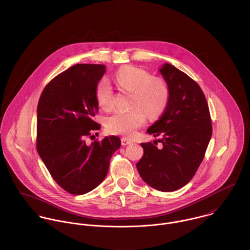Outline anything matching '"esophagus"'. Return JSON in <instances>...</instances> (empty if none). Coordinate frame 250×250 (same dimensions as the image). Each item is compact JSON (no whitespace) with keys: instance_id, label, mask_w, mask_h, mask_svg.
<instances>
[{"instance_id":"1","label":"esophagus","mask_w":250,"mask_h":250,"mask_svg":"<svg viewBox=\"0 0 250 250\" xmlns=\"http://www.w3.org/2000/svg\"><path fill=\"white\" fill-rule=\"evenodd\" d=\"M130 143H132V142L129 141L128 139H126V138H122V139H121V144H122L123 146H126V145H128V144H130Z\"/></svg>"}]
</instances>
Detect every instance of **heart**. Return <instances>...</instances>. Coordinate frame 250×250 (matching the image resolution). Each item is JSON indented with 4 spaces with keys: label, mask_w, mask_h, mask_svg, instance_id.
Segmentation results:
<instances>
[{
    "label": "heart",
    "mask_w": 250,
    "mask_h": 250,
    "mask_svg": "<svg viewBox=\"0 0 250 250\" xmlns=\"http://www.w3.org/2000/svg\"><path fill=\"white\" fill-rule=\"evenodd\" d=\"M114 81L121 89L133 92V108L113 112L106 119V128L110 134L132 138L145 123L146 112L154 118L165 110L169 101V86L164 79L132 65L119 68L114 74ZM95 96L103 109L109 110L113 107V89L107 79L97 83Z\"/></svg>",
    "instance_id": "heart-1"
}]
</instances>
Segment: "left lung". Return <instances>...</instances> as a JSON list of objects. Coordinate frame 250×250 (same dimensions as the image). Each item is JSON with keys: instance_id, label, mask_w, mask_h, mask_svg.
I'll list each match as a JSON object with an SVG mask.
<instances>
[{"instance_id": "obj_1", "label": "left lung", "mask_w": 250, "mask_h": 250, "mask_svg": "<svg viewBox=\"0 0 250 250\" xmlns=\"http://www.w3.org/2000/svg\"><path fill=\"white\" fill-rule=\"evenodd\" d=\"M170 90L163 115L147 129L160 140L142 143L143 158L137 164L143 181L161 191H174L187 185L199 167L212 137L209 107L200 86L175 66L160 69Z\"/></svg>"}]
</instances>
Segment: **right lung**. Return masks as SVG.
I'll use <instances>...</instances> for the list:
<instances>
[{
	"label": "right lung",
	"instance_id": "add662e5",
	"mask_svg": "<svg viewBox=\"0 0 250 250\" xmlns=\"http://www.w3.org/2000/svg\"><path fill=\"white\" fill-rule=\"evenodd\" d=\"M105 72L103 64L73 65L45 86L38 101L37 152L54 180L72 194L98 187L121 145L115 136L85 143L101 128L92 117L98 110L95 88Z\"/></svg>",
	"mask_w": 250,
	"mask_h": 250
}]
</instances>
